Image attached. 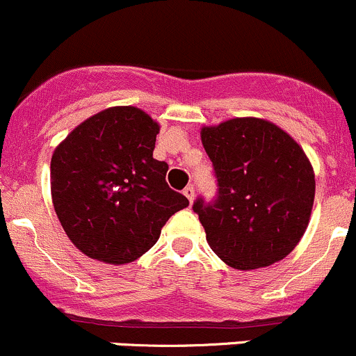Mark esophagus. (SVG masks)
<instances>
[{
  "mask_svg": "<svg viewBox=\"0 0 356 356\" xmlns=\"http://www.w3.org/2000/svg\"><path fill=\"white\" fill-rule=\"evenodd\" d=\"M184 196L188 197L189 203H193V201H194V188H193V186H188V188L184 189Z\"/></svg>",
  "mask_w": 356,
  "mask_h": 356,
  "instance_id": "1",
  "label": "esophagus"
}]
</instances>
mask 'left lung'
<instances>
[{"label": "left lung", "instance_id": "left-lung-1", "mask_svg": "<svg viewBox=\"0 0 356 356\" xmlns=\"http://www.w3.org/2000/svg\"><path fill=\"white\" fill-rule=\"evenodd\" d=\"M216 196L197 197L213 252L235 269L271 266L286 257L309 225L316 179L297 141L273 122L237 118L201 129Z\"/></svg>", "mask_w": 356, "mask_h": 356}]
</instances>
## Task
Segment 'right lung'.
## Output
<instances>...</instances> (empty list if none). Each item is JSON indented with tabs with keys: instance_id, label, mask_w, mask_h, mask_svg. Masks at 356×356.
I'll return each mask as SVG.
<instances>
[{
	"instance_id": "add662e5",
	"label": "right lung",
	"mask_w": 356,
	"mask_h": 356,
	"mask_svg": "<svg viewBox=\"0 0 356 356\" xmlns=\"http://www.w3.org/2000/svg\"><path fill=\"white\" fill-rule=\"evenodd\" d=\"M159 124L136 107H111L68 134L51 160V194L66 235L88 257L126 264L159 241L188 197L153 159Z\"/></svg>"
}]
</instances>
